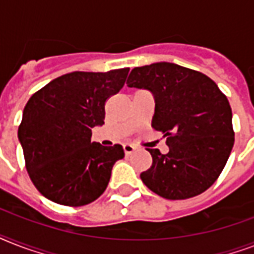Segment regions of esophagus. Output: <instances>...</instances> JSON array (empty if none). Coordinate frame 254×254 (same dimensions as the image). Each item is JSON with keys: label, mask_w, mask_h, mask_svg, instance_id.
Listing matches in <instances>:
<instances>
[{"label": "esophagus", "mask_w": 254, "mask_h": 254, "mask_svg": "<svg viewBox=\"0 0 254 254\" xmlns=\"http://www.w3.org/2000/svg\"><path fill=\"white\" fill-rule=\"evenodd\" d=\"M134 150H135V146L133 145V143H124V151H125V154L127 155L131 154Z\"/></svg>", "instance_id": "esophagus-1"}]
</instances>
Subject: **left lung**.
<instances>
[{"label":"left lung","instance_id":"left-lung-1","mask_svg":"<svg viewBox=\"0 0 254 254\" xmlns=\"http://www.w3.org/2000/svg\"><path fill=\"white\" fill-rule=\"evenodd\" d=\"M127 87L154 95L151 127L166 137L169 153L147 149L153 163L141 179L159 196L182 200L215 183L232 151L235 131L227 96L207 75L161 62L131 69Z\"/></svg>","mask_w":254,"mask_h":254}]
</instances>
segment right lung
<instances>
[{
    "label": "right lung",
    "instance_id": "1",
    "mask_svg": "<svg viewBox=\"0 0 254 254\" xmlns=\"http://www.w3.org/2000/svg\"><path fill=\"white\" fill-rule=\"evenodd\" d=\"M129 68L65 73L35 92L23 109L18 138L26 170L39 192L58 204L80 207L105 191L121 145L91 142L105 103L124 87Z\"/></svg>",
    "mask_w": 254,
    "mask_h": 254
}]
</instances>
